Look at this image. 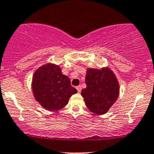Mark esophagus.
<instances>
[{
	"mask_svg": "<svg viewBox=\"0 0 154 154\" xmlns=\"http://www.w3.org/2000/svg\"><path fill=\"white\" fill-rule=\"evenodd\" d=\"M76 88H77V91H78L79 93H80L81 92V90H82V86H81V85L77 86V87H76Z\"/></svg>",
	"mask_w": 154,
	"mask_h": 154,
	"instance_id": "esophagus-1",
	"label": "esophagus"
}]
</instances>
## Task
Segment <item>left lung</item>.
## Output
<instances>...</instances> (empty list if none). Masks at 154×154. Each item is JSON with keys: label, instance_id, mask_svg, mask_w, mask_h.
Listing matches in <instances>:
<instances>
[{"label": "left lung", "instance_id": "8db88e82", "mask_svg": "<svg viewBox=\"0 0 154 154\" xmlns=\"http://www.w3.org/2000/svg\"><path fill=\"white\" fill-rule=\"evenodd\" d=\"M85 83L81 95L89 110L99 115L107 112L119 96V83L112 71L109 67L87 69Z\"/></svg>", "mask_w": 154, "mask_h": 154}]
</instances>
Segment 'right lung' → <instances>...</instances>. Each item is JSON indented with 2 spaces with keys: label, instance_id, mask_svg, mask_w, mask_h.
<instances>
[{
  "label": "right lung",
  "instance_id": "obj_1",
  "mask_svg": "<svg viewBox=\"0 0 154 154\" xmlns=\"http://www.w3.org/2000/svg\"><path fill=\"white\" fill-rule=\"evenodd\" d=\"M32 91L36 101L49 111H58L68 104L77 91L58 65L47 63L37 69L32 79Z\"/></svg>",
  "mask_w": 154,
  "mask_h": 154
}]
</instances>
